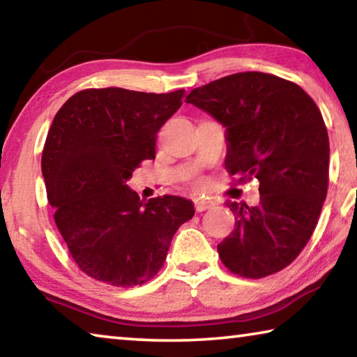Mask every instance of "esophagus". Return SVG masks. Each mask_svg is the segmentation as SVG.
Returning <instances> with one entry per match:
<instances>
[{
	"mask_svg": "<svg viewBox=\"0 0 357 357\" xmlns=\"http://www.w3.org/2000/svg\"><path fill=\"white\" fill-rule=\"evenodd\" d=\"M214 203L209 202V200H195L193 202V208H195L197 213H203V211H206L209 208H213Z\"/></svg>",
	"mask_w": 357,
	"mask_h": 357,
	"instance_id": "34e87169",
	"label": "esophagus"
}]
</instances>
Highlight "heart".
Returning <instances> with one entry per match:
<instances>
[{
  "mask_svg": "<svg viewBox=\"0 0 357 357\" xmlns=\"http://www.w3.org/2000/svg\"><path fill=\"white\" fill-rule=\"evenodd\" d=\"M197 187H198V189H202V187H203V183H200V181H198V183H197Z\"/></svg>",
  "mask_w": 357,
  "mask_h": 357,
  "instance_id": "1",
  "label": "heart"
}]
</instances>
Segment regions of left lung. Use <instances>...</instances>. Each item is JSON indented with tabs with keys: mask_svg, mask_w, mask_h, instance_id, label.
<instances>
[{
	"mask_svg": "<svg viewBox=\"0 0 357 357\" xmlns=\"http://www.w3.org/2000/svg\"><path fill=\"white\" fill-rule=\"evenodd\" d=\"M227 128L225 167L238 183L259 181V204L227 203L234 229L217 245L223 266L263 279L291 264L309 243L329 184V137L321 112L299 84L239 72L185 98Z\"/></svg>",
	"mask_w": 357,
	"mask_h": 357,
	"instance_id": "left-lung-1",
	"label": "left lung"
}]
</instances>
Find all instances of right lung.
<instances>
[{
  "label": "right lung",
  "mask_w": 357,
  "mask_h": 357,
  "mask_svg": "<svg viewBox=\"0 0 357 357\" xmlns=\"http://www.w3.org/2000/svg\"><path fill=\"white\" fill-rule=\"evenodd\" d=\"M184 93L88 88L53 119L42 151L47 198L70 257L96 280L146 283L164 266L173 234L195 214L183 197L143 202L126 185L143 160L155 159L157 132Z\"/></svg>",
  "instance_id": "1"
}]
</instances>
